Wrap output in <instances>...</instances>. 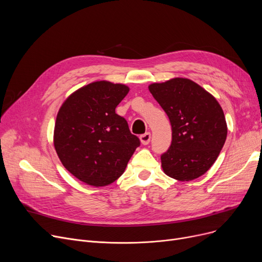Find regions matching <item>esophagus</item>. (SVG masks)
<instances>
[{
	"label": "esophagus",
	"instance_id": "1",
	"mask_svg": "<svg viewBox=\"0 0 262 262\" xmlns=\"http://www.w3.org/2000/svg\"><path fill=\"white\" fill-rule=\"evenodd\" d=\"M149 140H150V133H145L143 135L140 136V141L143 145H146L149 143Z\"/></svg>",
	"mask_w": 262,
	"mask_h": 262
}]
</instances>
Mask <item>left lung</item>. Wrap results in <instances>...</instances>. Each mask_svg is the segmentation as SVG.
<instances>
[{
  "label": "left lung",
  "mask_w": 262,
  "mask_h": 262,
  "mask_svg": "<svg viewBox=\"0 0 262 262\" xmlns=\"http://www.w3.org/2000/svg\"><path fill=\"white\" fill-rule=\"evenodd\" d=\"M168 115L172 143L161 155V167L180 182L193 181L207 172L225 143L227 124L214 96L193 80L175 77L148 86Z\"/></svg>",
  "instance_id": "left-lung-1"
}]
</instances>
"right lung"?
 <instances>
[{
    "label": "right lung",
    "mask_w": 262,
    "mask_h": 262,
    "mask_svg": "<svg viewBox=\"0 0 262 262\" xmlns=\"http://www.w3.org/2000/svg\"><path fill=\"white\" fill-rule=\"evenodd\" d=\"M129 88L107 80L93 81L74 91L58 110L54 147L62 166L93 187L117 181L140 145L116 107Z\"/></svg>",
    "instance_id": "right-lung-1"
}]
</instances>
